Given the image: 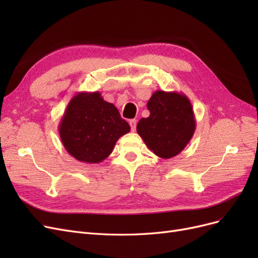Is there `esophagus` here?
<instances>
[{"instance_id":"obj_1","label":"esophagus","mask_w":258,"mask_h":258,"mask_svg":"<svg viewBox=\"0 0 258 258\" xmlns=\"http://www.w3.org/2000/svg\"><path fill=\"white\" fill-rule=\"evenodd\" d=\"M137 122H138V120L137 119H131L130 121H129V123H130V127H131V130L132 131H136V128H137Z\"/></svg>"}]
</instances>
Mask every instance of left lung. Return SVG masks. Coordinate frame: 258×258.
I'll return each mask as SVG.
<instances>
[{"label":"left lung","instance_id":"left-lung-1","mask_svg":"<svg viewBox=\"0 0 258 258\" xmlns=\"http://www.w3.org/2000/svg\"><path fill=\"white\" fill-rule=\"evenodd\" d=\"M150 116L138 122L137 131L150 150L163 159L181 153L196 130L189 99L176 91H155L147 102Z\"/></svg>","mask_w":258,"mask_h":258}]
</instances>
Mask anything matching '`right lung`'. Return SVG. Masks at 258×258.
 I'll return each mask as SVG.
<instances>
[{
	"instance_id": "1",
	"label": "right lung",
	"mask_w": 258,
	"mask_h": 258,
	"mask_svg": "<svg viewBox=\"0 0 258 258\" xmlns=\"http://www.w3.org/2000/svg\"><path fill=\"white\" fill-rule=\"evenodd\" d=\"M129 131V123L99 91L76 93L59 123L67 152L86 163L103 161L113 152L117 140Z\"/></svg>"
}]
</instances>
